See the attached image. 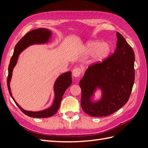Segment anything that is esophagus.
I'll list each match as a JSON object with an SVG mask.
<instances>
[{"label": "esophagus", "instance_id": "1", "mask_svg": "<svg viewBox=\"0 0 148 148\" xmlns=\"http://www.w3.org/2000/svg\"><path fill=\"white\" fill-rule=\"evenodd\" d=\"M82 70L79 68H76L73 70L72 71V75L74 77H79L80 74H81Z\"/></svg>", "mask_w": 148, "mask_h": 148}]
</instances>
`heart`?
Segmentation results:
<instances>
[{
    "label": "heart",
    "mask_w": 148,
    "mask_h": 148,
    "mask_svg": "<svg viewBox=\"0 0 148 148\" xmlns=\"http://www.w3.org/2000/svg\"><path fill=\"white\" fill-rule=\"evenodd\" d=\"M111 47L107 42H100L98 41L87 42L82 47V52L85 54H92V63H99L109 56Z\"/></svg>",
    "instance_id": "obj_1"
}]
</instances>
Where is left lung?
Instances as JSON below:
<instances>
[{"label": "left lung", "instance_id": "1", "mask_svg": "<svg viewBox=\"0 0 148 148\" xmlns=\"http://www.w3.org/2000/svg\"><path fill=\"white\" fill-rule=\"evenodd\" d=\"M117 48L108 59L88 66L80 80L81 106L92 117H105L114 113L129 99L135 81V53L123 36L117 32ZM103 92L101 99L93 102L96 88Z\"/></svg>", "mask_w": 148, "mask_h": 148}]
</instances>
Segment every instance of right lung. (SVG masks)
I'll use <instances>...</instances> for the list:
<instances>
[{"mask_svg":"<svg viewBox=\"0 0 148 148\" xmlns=\"http://www.w3.org/2000/svg\"><path fill=\"white\" fill-rule=\"evenodd\" d=\"M51 34V31L45 28L36 29L31 31L29 33H26L16 44L13 54L11 58L9 66H8V74L7 77V86L8 91H9L13 100L14 101L15 104L19 107V109L21 110L22 112H23L25 115L31 117L47 118L50 117L54 115L57 110H59L62 97H63L65 91L71 84V80L72 79H71V71H68V72H66L60 75L56 81L54 83V86H53L55 98L52 105L47 109L39 112L27 111L23 109L17 104L12 97L10 87V82L12 78L13 69L16 64L20 53L26 47H28L31 45H33V44L46 43L50 39Z\"/></svg>","mask_w":148,"mask_h":148,"instance_id":"1","label":"right lung"}]
</instances>
